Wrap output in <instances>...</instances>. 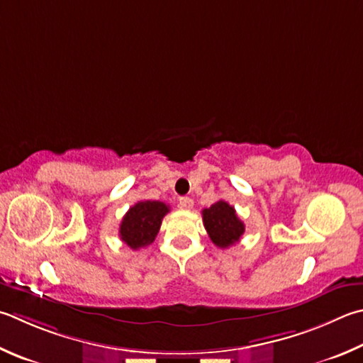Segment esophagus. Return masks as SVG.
<instances>
[{
    "mask_svg": "<svg viewBox=\"0 0 363 363\" xmlns=\"http://www.w3.org/2000/svg\"><path fill=\"white\" fill-rule=\"evenodd\" d=\"M179 206H181V209H192L194 200L189 199V196H182V199H179Z\"/></svg>",
    "mask_w": 363,
    "mask_h": 363,
    "instance_id": "34e87169",
    "label": "esophagus"
}]
</instances>
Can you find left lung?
Masks as SVG:
<instances>
[{
  "mask_svg": "<svg viewBox=\"0 0 363 363\" xmlns=\"http://www.w3.org/2000/svg\"><path fill=\"white\" fill-rule=\"evenodd\" d=\"M201 214L204 228L217 247L225 249L233 246L245 233V223L227 201L219 200L213 206L203 209Z\"/></svg>",
  "mask_w": 363,
  "mask_h": 363,
  "instance_id": "left-lung-1",
  "label": "left lung"
}]
</instances>
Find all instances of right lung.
<instances>
[{"label":"right lung","mask_w":363,"mask_h":363,"mask_svg":"<svg viewBox=\"0 0 363 363\" xmlns=\"http://www.w3.org/2000/svg\"><path fill=\"white\" fill-rule=\"evenodd\" d=\"M169 206L163 201H138L123 216L118 228L121 240L133 250L154 242Z\"/></svg>","instance_id":"obj_1"}]
</instances>
